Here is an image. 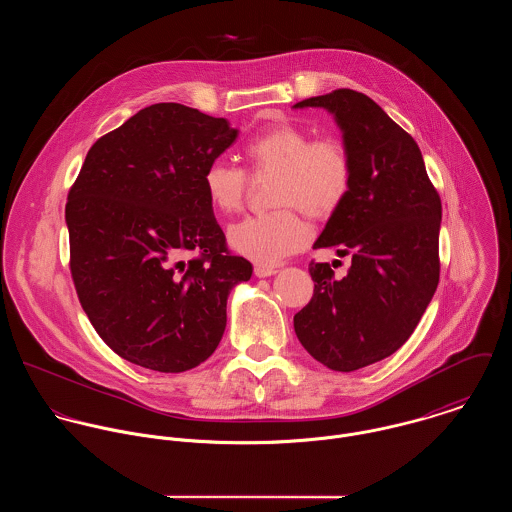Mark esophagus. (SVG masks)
<instances>
[{"mask_svg": "<svg viewBox=\"0 0 512 512\" xmlns=\"http://www.w3.org/2000/svg\"><path fill=\"white\" fill-rule=\"evenodd\" d=\"M274 274H278L276 268H268V266H256V268H254V276H256V278H270V276H274Z\"/></svg>", "mask_w": 512, "mask_h": 512, "instance_id": "obj_1", "label": "esophagus"}]
</instances>
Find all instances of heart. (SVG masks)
<instances>
[{
  "label": "heart",
  "mask_w": 512,
  "mask_h": 512,
  "mask_svg": "<svg viewBox=\"0 0 512 512\" xmlns=\"http://www.w3.org/2000/svg\"><path fill=\"white\" fill-rule=\"evenodd\" d=\"M244 155L254 173H276L272 203L280 209L234 222L228 244L260 266H274L309 238L297 209L313 220L329 219L341 209L353 183L351 159L339 142H313L307 130L293 124H278L254 136ZM203 187L209 203L230 215L242 205L246 173L215 159L203 173Z\"/></svg>",
  "instance_id": "1"
}]
</instances>
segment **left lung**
<instances>
[{
  "instance_id": "obj_1",
  "label": "left lung",
  "mask_w": 512,
  "mask_h": 512,
  "mask_svg": "<svg viewBox=\"0 0 512 512\" xmlns=\"http://www.w3.org/2000/svg\"><path fill=\"white\" fill-rule=\"evenodd\" d=\"M293 108L327 110L353 167L345 203L313 244L351 254V268L337 280L329 264H309L315 290L293 329L315 361L353 372L396 353L432 301L441 201L414 138L363 92L341 88Z\"/></svg>"
}]
</instances>
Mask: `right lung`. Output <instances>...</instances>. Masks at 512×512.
Here are the masks:
<instances>
[{"label":"right lung","instance_id":"obj_1","mask_svg":"<svg viewBox=\"0 0 512 512\" xmlns=\"http://www.w3.org/2000/svg\"><path fill=\"white\" fill-rule=\"evenodd\" d=\"M236 128L175 102L151 104L102 136L82 163L65 220L80 305L122 359L157 372L207 361L226 299L252 276L228 256L203 187ZM200 256L189 263L184 256Z\"/></svg>","mask_w":512,"mask_h":512}]
</instances>
